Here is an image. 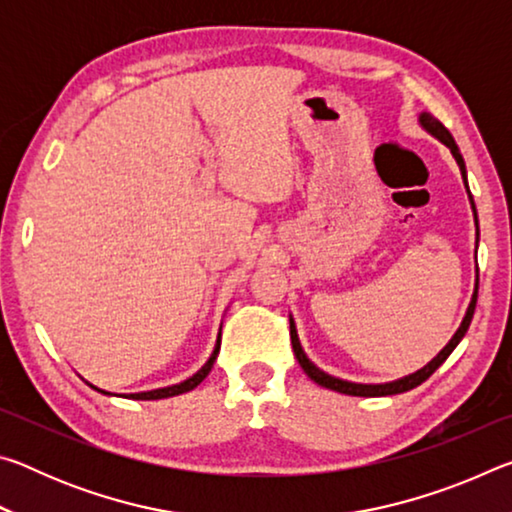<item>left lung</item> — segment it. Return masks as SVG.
Wrapping results in <instances>:
<instances>
[{"label": "left lung", "instance_id": "left-lung-1", "mask_svg": "<svg viewBox=\"0 0 512 512\" xmlns=\"http://www.w3.org/2000/svg\"><path fill=\"white\" fill-rule=\"evenodd\" d=\"M418 124L427 131L431 137H436L438 142H443L449 151H452L454 160L458 164V169H461V176H463V185H465V192L467 198H470V207H472V214H474V225H476V246H479V216H476V205H474V198L470 187H467V169H465V160L461 151H458V146L454 142L452 133L447 131V128L440 124V121L431 115V112H420L418 115ZM476 296H479V268H476V280H474V293H472V300L470 305H467L465 316L461 320V325L454 332L452 339L445 345L443 350H440L436 357H433L427 366L411 372V375L400 377V379H393V381H384V384H359V381H348V379H341V377H334L329 375V372L320 370L314 361L307 357V352L302 350V343H300V336H298V327H296V320L289 314V325H291V345H293V354H296L298 363L302 366V370L307 372V377L311 381H316L318 386L329 388V391H336V393H345V395H354V397H386V395H397V393H406L411 391V388L420 386L422 381H427L433 372H436L440 366H443L445 359L449 354L454 352V348L467 332V327L472 323V316H474V307H476Z\"/></svg>", "mask_w": 512, "mask_h": 512}]
</instances>
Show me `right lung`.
I'll return each instance as SVG.
<instances>
[{"label":"right lung","mask_w":512,"mask_h":512,"mask_svg":"<svg viewBox=\"0 0 512 512\" xmlns=\"http://www.w3.org/2000/svg\"><path fill=\"white\" fill-rule=\"evenodd\" d=\"M219 350H221V327H219V336H216V343H214V350L210 354V359H207L201 368H198L192 377H187L185 381H180V384H171V386H162V388H153V391H142V393H124L119 397H128V400H164V397H173V395H180V393H187V391H194V388L201 384V381L210 375V370L214 366L216 357H219ZM85 384L94 391H99L103 395H117V393H110V391H103V388L90 384L88 379H85Z\"/></svg>","instance_id":"right-lung-1"}]
</instances>
